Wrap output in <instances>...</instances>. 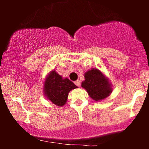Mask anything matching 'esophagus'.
<instances>
[{
  "label": "esophagus",
  "instance_id": "1",
  "mask_svg": "<svg viewBox=\"0 0 149 149\" xmlns=\"http://www.w3.org/2000/svg\"><path fill=\"white\" fill-rule=\"evenodd\" d=\"M74 83H75V84H76V86L80 87V81L79 80H77L76 81L74 82Z\"/></svg>",
  "mask_w": 149,
  "mask_h": 149
}]
</instances>
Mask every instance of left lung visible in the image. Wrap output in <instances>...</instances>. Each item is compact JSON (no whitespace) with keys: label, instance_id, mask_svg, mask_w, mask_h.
I'll use <instances>...</instances> for the list:
<instances>
[{"label":"left lung","instance_id":"obj_1","mask_svg":"<svg viewBox=\"0 0 149 149\" xmlns=\"http://www.w3.org/2000/svg\"><path fill=\"white\" fill-rule=\"evenodd\" d=\"M85 80L81 86L88 92L92 100L100 101L106 98L112 92L111 85L100 71L92 69L85 73Z\"/></svg>","mask_w":149,"mask_h":149}]
</instances>
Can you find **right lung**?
<instances>
[{"instance_id": "right-lung-1", "label": "right lung", "mask_w": 149, "mask_h": 149, "mask_svg": "<svg viewBox=\"0 0 149 149\" xmlns=\"http://www.w3.org/2000/svg\"><path fill=\"white\" fill-rule=\"evenodd\" d=\"M45 94L53 104L61 107L66 104L69 92L77 86L73 82L59 76L54 71H52L45 82Z\"/></svg>"}]
</instances>
